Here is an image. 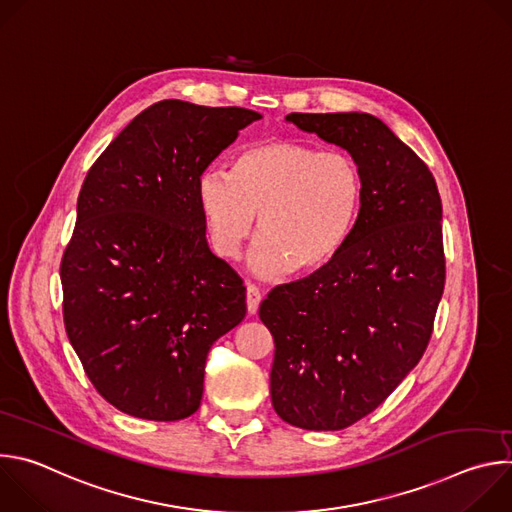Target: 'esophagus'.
I'll list each match as a JSON object with an SVG mask.
<instances>
[{"mask_svg":"<svg viewBox=\"0 0 512 512\" xmlns=\"http://www.w3.org/2000/svg\"><path fill=\"white\" fill-rule=\"evenodd\" d=\"M259 304H261V291L257 285H247V312L249 314H257L259 310Z\"/></svg>","mask_w":512,"mask_h":512,"instance_id":"1","label":"esophagus"}]
</instances>
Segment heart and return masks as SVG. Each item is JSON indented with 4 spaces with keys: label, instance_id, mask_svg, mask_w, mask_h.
<instances>
[{
    "label": "heart",
    "instance_id": "heart-1",
    "mask_svg": "<svg viewBox=\"0 0 512 512\" xmlns=\"http://www.w3.org/2000/svg\"><path fill=\"white\" fill-rule=\"evenodd\" d=\"M362 196L364 178L352 156L291 139L243 150L233 176L208 168L196 180L210 245L221 257L241 255L259 214L249 265L265 279L332 263L356 227Z\"/></svg>",
    "mask_w": 512,
    "mask_h": 512
}]
</instances>
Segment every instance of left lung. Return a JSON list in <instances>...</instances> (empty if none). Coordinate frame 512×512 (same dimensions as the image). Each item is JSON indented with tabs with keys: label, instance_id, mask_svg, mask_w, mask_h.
<instances>
[{
	"label": "left lung",
	"instance_id": "1",
	"mask_svg": "<svg viewBox=\"0 0 512 512\" xmlns=\"http://www.w3.org/2000/svg\"><path fill=\"white\" fill-rule=\"evenodd\" d=\"M340 145L364 178L356 227L326 267L259 306L275 342L271 403L302 429L338 431L375 411L415 369L444 294L442 200L429 168L369 113H291Z\"/></svg>",
	"mask_w": 512,
	"mask_h": 512
}]
</instances>
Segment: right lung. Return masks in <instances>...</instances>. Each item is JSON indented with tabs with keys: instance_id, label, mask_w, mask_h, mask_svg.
I'll return each mask as SVG.
<instances>
[{
	"instance_id": "1",
	"label": "right lung",
	"mask_w": 512,
	"mask_h": 512,
	"mask_svg": "<svg viewBox=\"0 0 512 512\" xmlns=\"http://www.w3.org/2000/svg\"><path fill=\"white\" fill-rule=\"evenodd\" d=\"M257 119L160 101L83 182L60 263L64 328L99 395L127 415L190 417L210 346L247 314L243 279L206 243L196 180Z\"/></svg>"
}]
</instances>
